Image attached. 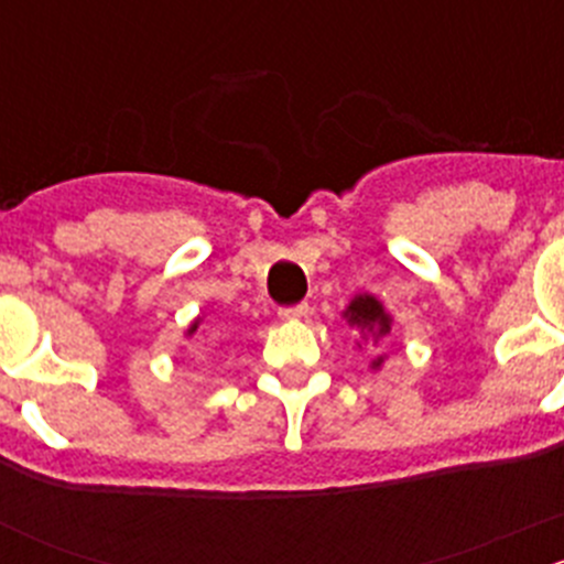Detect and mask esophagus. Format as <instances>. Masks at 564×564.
I'll use <instances>...</instances> for the list:
<instances>
[{"instance_id": "1", "label": "esophagus", "mask_w": 564, "mask_h": 564, "mask_svg": "<svg viewBox=\"0 0 564 564\" xmlns=\"http://www.w3.org/2000/svg\"><path fill=\"white\" fill-rule=\"evenodd\" d=\"M308 303H297V305H286V308L278 311V316L281 318H289V322H297V318H305L308 316Z\"/></svg>"}]
</instances>
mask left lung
<instances>
[{"instance_id": "obj_1", "label": "left lung", "mask_w": 564, "mask_h": 564, "mask_svg": "<svg viewBox=\"0 0 564 564\" xmlns=\"http://www.w3.org/2000/svg\"><path fill=\"white\" fill-rule=\"evenodd\" d=\"M344 316L351 327H360L362 333L371 335L373 340H382L384 335H390V329H392L390 314L384 311V305L379 303L373 294H357V297L349 303V308L344 311ZM382 362H384V357H377V360L371 362V368H379Z\"/></svg>"}]
</instances>
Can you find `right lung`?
Wrapping results in <instances>:
<instances>
[{"mask_svg": "<svg viewBox=\"0 0 564 564\" xmlns=\"http://www.w3.org/2000/svg\"><path fill=\"white\" fill-rule=\"evenodd\" d=\"M198 324H202V318H196V322H193L191 327H187V335H193V333H196V329H198Z\"/></svg>", "mask_w": 564, "mask_h": 564, "instance_id": "obj_1", "label": "right lung"}]
</instances>
